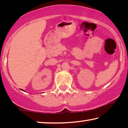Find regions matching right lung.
Masks as SVG:
<instances>
[{
    "mask_svg": "<svg viewBox=\"0 0 128 128\" xmlns=\"http://www.w3.org/2000/svg\"><path fill=\"white\" fill-rule=\"evenodd\" d=\"M21 90H22V91H24V90H22V89H21Z\"/></svg>",
    "mask_w": 128,
    "mask_h": 128,
    "instance_id": "right-lung-1",
    "label": "right lung"
}]
</instances>
